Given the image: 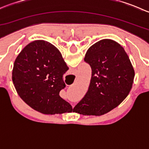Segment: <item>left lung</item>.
Returning <instances> with one entry per match:
<instances>
[{
  "label": "left lung",
  "mask_w": 149,
  "mask_h": 149,
  "mask_svg": "<svg viewBox=\"0 0 149 149\" xmlns=\"http://www.w3.org/2000/svg\"><path fill=\"white\" fill-rule=\"evenodd\" d=\"M84 61L91 68L88 90L73 111L83 115L101 116L116 108L130 93L135 71L119 43L104 39L90 47Z\"/></svg>",
  "instance_id": "left-lung-1"
}]
</instances>
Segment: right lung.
Masks as SVG:
<instances>
[{"mask_svg": "<svg viewBox=\"0 0 149 149\" xmlns=\"http://www.w3.org/2000/svg\"><path fill=\"white\" fill-rule=\"evenodd\" d=\"M68 70L56 47L35 40L15 60L12 81L19 97L34 110L45 115L71 112V105L59 95L65 87L63 76Z\"/></svg>", "mask_w": 149, "mask_h": 149, "instance_id": "right-lung-1", "label": "right lung"}]
</instances>
